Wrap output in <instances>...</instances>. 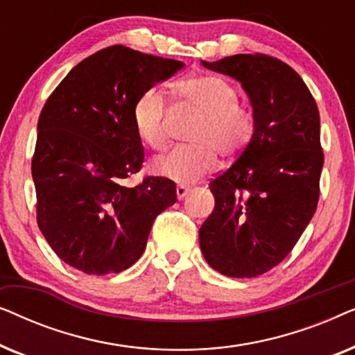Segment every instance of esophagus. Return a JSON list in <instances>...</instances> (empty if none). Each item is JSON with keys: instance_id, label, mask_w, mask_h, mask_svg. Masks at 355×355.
I'll return each instance as SVG.
<instances>
[{"instance_id": "1", "label": "esophagus", "mask_w": 355, "mask_h": 355, "mask_svg": "<svg viewBox=\"0 0 355 355\" xmlns=\"http://www.w3.org/2000/svg\"><path fill=\"white\" fill-rule=\"evenodd\" d=\"M187 192H189V187H187V186H178V187H176V196H178L179 200L186 197Z\"/></svg>"}]
</instances>
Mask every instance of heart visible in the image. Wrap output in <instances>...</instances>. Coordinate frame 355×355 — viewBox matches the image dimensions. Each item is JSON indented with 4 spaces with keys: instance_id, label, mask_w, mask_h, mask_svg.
Returning <instances> with one entry per match:
<instances>
[{
    "instance_id": "b5f03b06",
    "label": "heart",
    "mask_w": 355,
    "mask_h": 355,
    "mask_svg": "<svg viewBox=\"0 0 355 355\" xmlns=\"http://www.w3.org/2000/svg\"><path fill=\"white\" fill-rule=\"evenodd\" d=\"M179 105L203 113L192 147H174L155 158L153 171L179 184H191L216 168V152L231 158L242 152L255 130V114L239 103L236 87L220 76L198 74L179 80L173 87ZM132 121L137 135L153 148L168 139L169 111L164 95L148 89L135 100Z\"/></svg>"
}]
</instances>
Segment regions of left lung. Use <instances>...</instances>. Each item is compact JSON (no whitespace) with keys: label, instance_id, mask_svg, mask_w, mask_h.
I'll list each match as a JSON object with an SVG mask.
<instances>
[{"label":"left lung","instance_id":"8db88e82","mask_svg":"<svg viewBox=\"0 0 355 355\" xmlns=\"http://www.w3.org/2000/svg\"><path fill=\"white\" fill-rule=\"evenodd\" d=\"M200 62L239 82L255 114L250 142L208 186L215 210L198 231L200 249L221 275L255 278L289 255L317 210L318 108L297 72L271 56Z\"/></svg>","mask_w":355,"mask_h":355}]
</instances>
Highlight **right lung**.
Here are the masks:
<instances>
[{"instance_id":"1","label":"right lung","mask_w":355,"mask_h":355,"mask_svg":"<svg viewBox=\"0 0 355 355\" xmlns=\"http://www.w3.org/2000/svg\"><path fill=\"white\" fill-rule=\"evenodd\" d=\"M182 67L114 45L72 67L43 106L32 159L37 221L72 268L101 276L132 266L155 218L178 200L171 179L123 182L144 162L135 100Z\"/></svg>"}]
</instances>
